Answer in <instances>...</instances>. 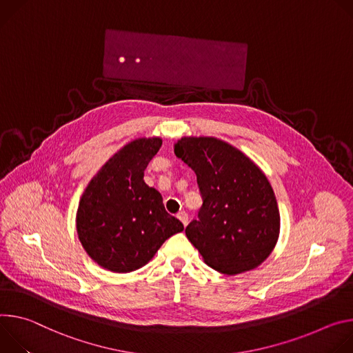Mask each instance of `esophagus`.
<instances>
[{
    "label": "esophagus",
    "instance_id": "34e87169",
    "mask_svg": "<svg viewBox=\"0 0 353 353\" xmlns=\"http://www.w3.org/2000/svg\"><path fill=\"white\" fill-rule=\"evenodd\" d=\"M176 217L182 221V224H183V225H186V224H188L189 217H188V213H186V212H183V210H182V212H179V213L176 214Z\"/></svg>",
    "mask_w": 353,
    "mask_h": 353
}]
</instances>
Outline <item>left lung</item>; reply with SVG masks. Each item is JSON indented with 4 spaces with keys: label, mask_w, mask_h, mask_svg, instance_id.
<instances>
[{
    "label": "left lung",
    "mask_w": 353,
    "mask_h": 353,
    "mask_svg": "<svg viewBox=\"0 0 353 353\" xmlns=\"http://www.w3.org/2000/svg\"><path fill=\"white\" fill-rule=\"evenodd\" d=\"M175 155L198 178L203 201L185 228L205 262L227 275L259 266L279 239L281 216L265 174L248 157L214 137H182Z\"/></svg>",
    "instance_id": "8db88e82"
}]
</instances>
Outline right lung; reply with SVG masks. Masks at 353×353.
I'll return each mask as SVG.
<instances>
[{"label":"right lung","instance_id":"add662e5","mask_svg":"<svg viewBox=\"0 0 353 353\" xmlns=\"http://www.w3.org/2000/svg\"><path fill=\"white\" fill-rule=\"evenodd\" d=\"M160 137L137 139L121 148L90 181L77 210V232L102 268L126 273L144 266L165 240L183 230L144 182V170L160 150Z\"/></svg>","mask_w":353,"mask_h":353}]
</instances>
